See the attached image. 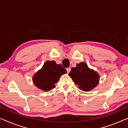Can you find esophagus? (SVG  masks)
Masks as SVG:
<instances>
[{"mask_svg":"<svg viewBox=\"0 0 128 128\" xmlns=\"http://www.w3.org/2000/svg\"><path fill=\"white\" fill-rule=\"evenodd\" d=\"M66 70H67V72H68V73H69L71 71V68H66Z\"/></svg>","mask_w":128,"mask_h":128,"instance_id":"obj_1","label":"esophagus"}]
</instances>
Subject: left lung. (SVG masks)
<instances>
[{"label":"left lung","instance_id":"obj_1","mask_svg":"<svg viewBox=\"0 0 128 128\" xmlns=\"http://www.w3.org/2000/svg\"><path fill=\"white\" fill-rule=\"evenodd\" d=\"M78 89L88 92L94 89L98 84L100 76L95 71L90 69L84 62L76 64V68H72L68 74Z\"/></svg>","mask_w":128,"mask_h":128}]
</instances>
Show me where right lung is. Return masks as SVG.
<instances>
[{"instance_id": "obj_1", "label": "right lung", "mask_w": 128, "mask_h": 128, "mask_svg": "<svg viewBox=\"0 0 128 128\" xmlns=\"http://www.w3.org/2000/svg\"><path fill=\"white\" fill-rule=\"evenodd\" d=\"M66 72L61 64H57L54 60H48L33 76V83L39 89L48 92L56 87L55 84L60 76Z\"/></svg>"}]
</instances>
